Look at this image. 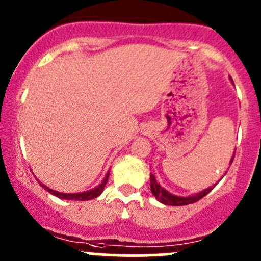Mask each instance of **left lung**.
Here are the masks:
<instances>
[{
  "label": "left lung",
  "instance_id": "1",
  "mask_svg": "<svg viewBox=\"0 0 261 261\" xmlns=\"http://www.w3.org/2000/svg\"><path fill=\"white\" fill-rule=\"evenodd\" d=\"M231 81H232V78H231ZM233 158H235V152H233V156H232V159H231L230 164H232ZM216 184L213 187H210V188L204 189V191L199 192V193L194 194V196L178 197V196H174V194L169 193L168 191H165V189L163 188L159 183H158L154 175L150 174V189H151V193L154 194V197L158 199V201L162 202V203H164V204H167V206H186V204L194 203V202L199 201V199L203 198L204 196H207V194H208L210 192L215 188Z\"/></svg>",
  "mask_w": 261,
  "mask_h": 261
}]
</instances>
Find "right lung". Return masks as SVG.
<instances>
[{"label": "right lung", "mask_w": 261, "mask_h": 261, "mask_svg": "<svg viewBox=\"0 0 261 261\" xmlns=\"http://www.w3.org/2000/svg\"><path fill=\"white\" fill-rule=\"evenodd\" d=\"M109 177H110V172H107L106 177L103 178V180H102V183L99 184V186H97L96 188L91 189V191L82 192V193H60V192L53 191V189H50L49 187L44 186V184H41V183L40 184L46 189V191L49 192V193L54 194V196H57L58 198L68 199V201H89V199H93V198H96V197H98L99 194L103 192L105 186H106L107 180H109Z\"/></svg>", "instance_id": "add662e5"}]
</instances>
